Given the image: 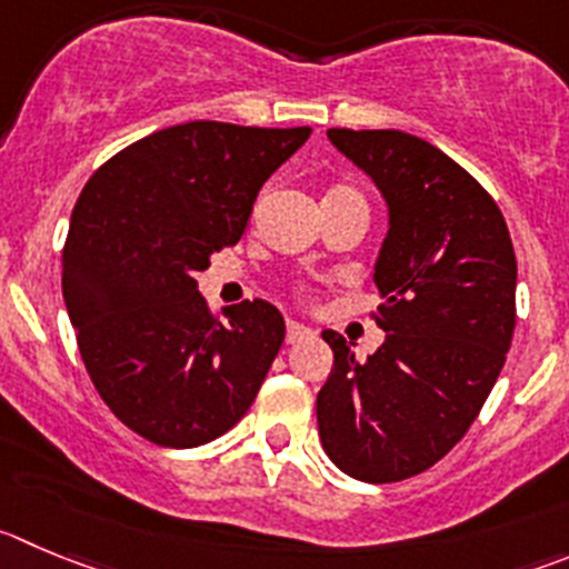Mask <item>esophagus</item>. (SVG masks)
Returning <instances> with one entry per match:
<instances>
[{
  "label": "esophagus",
  "instance_id": "1",
  "mask_svg": "<svg viewBox=\"0 0 569 569\" xmlns=\"http://www.w3.org/2000/svg\"><path fill=\"white\" fill-rule=\"evenodd\" d=\"M310 335H312L310 327H305V323H299V321H288V343L305 340V338H310Z\"/></svg>",
  "mask_w": 569,
  "mask_h": 569
}]
</instances>
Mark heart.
<instances>
[{"label": "heart", "instance_id": "obj_1", "mask_svg": "<svg viewBox=\"0 0 569 569\" xmlns=\"http://www.w3.org/2000/svg\"><path fill=\"white\" fill-rule=\"evenodd\" d=\"M332 192H351V189H346V187H335ZM332 192H329V194H332Z\"/></svg>", "mask_w": 569, "mask_h": 569}]
</instances>
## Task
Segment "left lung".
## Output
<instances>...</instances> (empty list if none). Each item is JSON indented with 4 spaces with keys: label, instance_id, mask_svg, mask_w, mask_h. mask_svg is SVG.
<instances>
[{
    "label": "left lung",
    "instance_id": "1",
    "mask_svg": "<svg viewBox=\"0 0 569 569\" xmlns=\"http://www.w3.org/2000/svg\"><path fill=\"white\" fill-rule=\"evenodd\" d=\"M380 189L388 234L375 262L380 349L343 335L318 391V436L340 472L393 483L441 461L478 419L511 346L517 259L491 194L436 144L405 131L329 128Z\"/></svg>",
    "mask_w": 569,
    "mask_h": 569
}]
</instances>
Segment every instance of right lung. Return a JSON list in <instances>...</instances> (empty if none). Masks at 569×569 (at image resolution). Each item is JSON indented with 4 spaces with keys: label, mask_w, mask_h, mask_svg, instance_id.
I'll return each instance as SVG.
<instances>
[{
    "label": "right lung",
    "mask_w": 569,
    "mask_h": 569,
    "mask_svg": "<svg viewBox=\"0 0 569 569\" xmlns=\"http://www.w3.org/2000/svg\"><path fill=\"white\" fill-rule=\"evenodd\" d=\"M310 133L183 122L113 156L80 192L63 301L97 393L148 441L200 447L257 399L284 318L253 299L220 323L194 276L240 240L262 183Z\"/></svg>",
    "instance_id": "add662e5"
}]
</instances>
